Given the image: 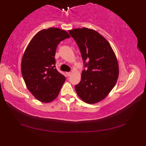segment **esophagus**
<instances>
[{"instance_id":"34e87169","label":"esophagus","mask_w":146,"mask_h":146,"mask_svg":"<svg viewBox=\"0 0 146 146\" xmlns=\"http://www.w3.org/2000/svg\"><path fill=\"white\" fill-rule=\"evenodd\" d=\"M71 72H66V75L68 76H70L71 75Z\"/></svg>"}]
</instances>
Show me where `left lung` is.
I'll list each match as a JSON object with an SVG mask.
<instances>
[{"mask_svg":"<svg viewBox=\"0 0 146 146\" xmlns=\"http://www.w3.org/2000/svg\"><path fill=\"white\" fill-rule=\"evenodd\" d=\"M81 52L84 64L81 81L75 88L83 101L93 104L103 100L115 85L119 64L107 39L95 30L83 27L69 31Z\"/></svg>","mask_w":146,"mask_h":146,"instance_id":"left-lung-1","label":"left lung"}]
</instances>
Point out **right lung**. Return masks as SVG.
<instances>
[{"mask_svg": "<svg viewBox=\"0 0 146 146\" xmlns=\"http://www.w3.org/2000/svg\"><path fill=\"white\" fill-rule=\"evenodd\" d=\"M70 38L65 31L51 27L37 33L26 48L21 62L22 75L37 100L48 103L58 95L66 78L55 68L56 49L60 41Z\"/></svg>", "mask_w": 146, "mask_h": 146, "instance_id": "add662e5", "label": "right lung"}]
</instances>
